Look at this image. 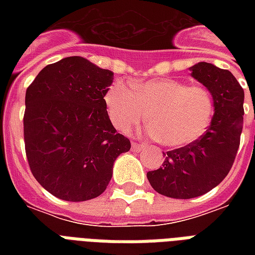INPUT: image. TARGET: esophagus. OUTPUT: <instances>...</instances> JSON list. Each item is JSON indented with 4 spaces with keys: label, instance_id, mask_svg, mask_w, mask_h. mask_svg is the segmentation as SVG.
<instances>
[{
    "label": "esophagus",
    "instance_id": "34e87169",
    "mask_svg": "<svg viewBox=\"0 0 255 255\" xmlns=\"http://www.w3.org/2000/svg\"><path fill=\"white\" fill-rule=\"evenodd\" d=\"M144 145L143 144H139V143H132V149H133V151H143L144 149Z\"/></svg>",
    "mask_w": 255,
    "mask_h": 255
}]
</instances>
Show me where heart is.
<instances>
[{"instance_id": "obj_1", "label": "heart", "mask_w": 255, "mask_h": 255, "mask_svg": "<svg viewBox=\"0 0 255 255\" xmlns=\"http://www.w3.org/2000/svg\"><path fill=\"white\" fill-rule=\"evenodd\" d=\"M112 124L129 132L147 120L149 136L168 148H184L200 139L210 124L214 100L208 88L160 78L132 83L114 82L104 95Z\"/></svg>"}]
</instances>
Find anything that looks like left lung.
Here are the masks:
<instances>
[{
    "label": "left lung",
    "instance_id": "1",
    "mask_svg": "<svg viewBox=\"0 0 255 255\" xmlns=\"http://www.w3.org/2000/svg\"><path fill=\"white\" fill-rule=\"evenodd\" d=\"M189 70L213 96L210 126L190 145L164 153L163 167L147 173L157 193L181 200L208 193L226 177L237 155L244 124L245 94L233 74L206 62Z\"/></svg>",
    "mask_w": 255,
    "mask_h": 255
}]
</instances>
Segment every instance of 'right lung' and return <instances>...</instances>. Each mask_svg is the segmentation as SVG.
I'll list each match as a JSON object with an SVG mask.
<instances>
[{
	"mask_svg": "<svg viewBox=\"0 0 255 255\" xmlns=\"http://www.w3.org/2000/svg\"><path fill=\"white\" fill-rule=\"evenodd\" d=\"M112 82L110 70L67 57L42 69L26 90V157L35 180L55 197L78 202L100 196L116 157L131 148L104 104Z\"/></svg>",
	"mask_w": 255,
	"mask_h": 255,
	"instance_id": "right-lung-1",
	"label": "right lung"
}]
</instances>
